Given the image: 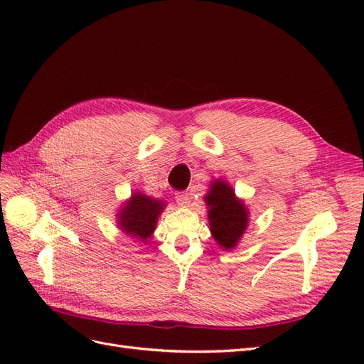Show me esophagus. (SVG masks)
I'll list each match as a JSON object with an SVG mask.
<instances>
[{
	"label": "esophagus",
	"mask_w": 364,
	"mask_h": 364,
	"mask_svg": "<svg viewBox=\"0 0 364 364\" xmlns=\"http://www.w3.org/2000/svg\"><path fill=\"white\" fill-rule=\"evenodd\" d=\"M176 202H178V205L181 206H186L190 203V194L188 193H178L176 194Z\"/></svg>",
	"instance_id": "34e87169"
}]
</instances>
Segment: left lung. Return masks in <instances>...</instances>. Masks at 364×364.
I'll list each match as a JSON object with an SVG mask.
<instances>
[{"label":"left lung","instance_id":"8db88e82","mask_svg":"<svg viewBox=\"0 0 364 364\" xmlns=\"http://www.w3.org/2000/svg\"><path fill=\"white\" fill-rule=\"evenodd\" d=\"M203 200L208 208V222L215 243L223 250H232L238 246L249 226V209L235 190L223 179H214L209 183Z\"/></svg>","mask_w":364,"mask_h":364}]
</instances>
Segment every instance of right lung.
Listing matches in <instances>:
<instances>
[{
    "label": "right lung",
    "mask_w": 364,
    "mask_h": 364,
    "mask_svg": "<svg viewBox=\"0 0 364 364\" xmlns=\"http://www.w3.org/2000/svg\"><path fill=\"white\" fill-rule=\"evenodd\" d=\"M165 206L167 203L161 199H153L141 191L132 193L129 199L121 203L115 214L117 226L126 237H132L147 245L155 232L158 218Z\"/></svg>",
    "instance_id": "obj_1"
}]
</instances>
